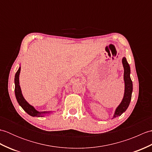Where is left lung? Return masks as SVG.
<instances>
[{
  "label": "left lung",
  "instance_id": "1",
  "mask_svg": "<svg viewBox=\"0 0 152 152\" xmlns=\"http://www.w3.org/2000/svg\"><path fill=\"white\" fill-rule=\"evenodd\" d=\"M122 63L124 69V79L125 82V93L124 98H123L120 104L115 109L114 115H113V118L120 116L123 113L126 111V110L127 109L129 105L130 104L132 96V92H133V82H132V80L130 77V66L125 57L122 59Z\"/></svg>",
  "mask_w": 152,
  "mask_h": 152
}]
</instances>
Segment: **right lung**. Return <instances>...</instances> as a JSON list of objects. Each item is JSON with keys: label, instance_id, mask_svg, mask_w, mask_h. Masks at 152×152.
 Instances as JSON below:
<instances>
[{"label": "right lung", "instance_id": "1", "mask_svg": "<svg viewBox=\"0 0 152 152\" xmlns=\"http://www.w3.org/2000/svg\"><path fill=\"white\" fill-rule=\"evenodd\" d=\"M21 67L19 66L17 72L15 73V95L17 101L19 103V104L21 106V108L26 112L28 115H30L33 117H43L44 114H50L51 112H38L36 109H35L33 106L28 104L23 97L22 95L21 90L20 86H19V73H20Z\"/></svg>", "mask_w": 152, "mask_h": 152}]
</instances>
